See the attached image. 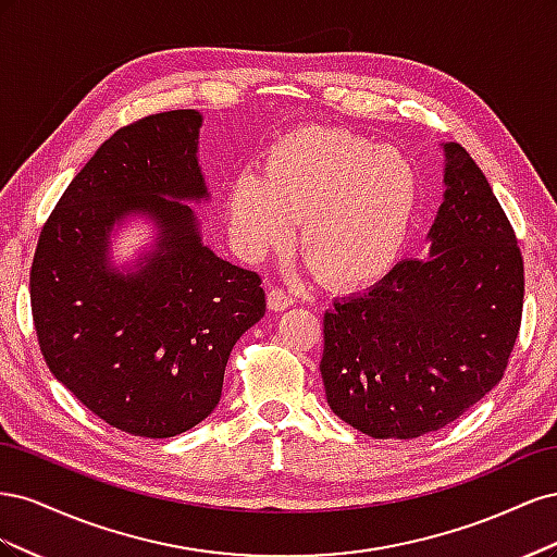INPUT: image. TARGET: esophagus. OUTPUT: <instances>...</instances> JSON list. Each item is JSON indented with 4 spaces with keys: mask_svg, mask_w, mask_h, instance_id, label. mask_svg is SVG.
<instances>
[{
    "mask_svg": "<svg viewBox=\"0 0 557 557\" xmlns=\"http://www.w3.org/2000/svg\"><path fill=\"white\" fill-rule=\"evenodd\" d=\"M267 305L272 311H283V309H288V307L295 305V297L288 295L285 290H281V288H269Z\"/></svg>",
    "mask_w": 557,
    "mask_h": 557,
    "instance_id": "obj_1",
    "label": "esophagus"
}]
</instances>
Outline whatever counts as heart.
Segmentation results:
<instances>
[{"mask_svg":"<svg viewBox=\"0 0 557 557\" xmlns=\"http://www.w3.org/2000/svg\"><path fill=\"white\" fill-rule=\"evenodd\" d=\"M420 176L399 150L346 127L301 125L267 148L264 176L242 172L227 185L225 211L237 250L262 260L293 244L330 288L383 276L409 237Z\"/></svg>","mask_w":557,"mask_h":557,"instance_id":"1","label":"heart"}]
</instances>
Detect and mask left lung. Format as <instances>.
<instances>
[{
    "label": "left lung",
    "mask_w": 557,
    "mask_h": 557,
    "mask_svg": "<svg viewBox=\"0 0 557 557\" xmlns=\"http://www.w3.org/2000/svg\"><path fill=\"white\" fill-rule=\"evenodd\" d=\"M446 199L432 258L399 262L323 320L332 411L374 440H416L460 418L504 376L518 339L525 267L491 183L446 144Z\"/></svg>",
    "instance_id": "8db88e82"
}]
</instances>
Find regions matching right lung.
I'll list each match as a JSON object with an SVG mask.
<instances>
[{"instance_id":"1","label":"right lung","mask_w":557,"mask_h":557,"mask_svg":"<svg viewBox=\"0 0 557 557\" xmlns=\"http://www.w3.org/2000/svg\"><path fill=\"white\" fill-rule=\"evenodd\" d=\"M201 115L139 117L99 146L41 227L29 269L41 356L83 407L115 430L166 440L221 401L227 358L264 315L258 272L201 246L190 207L207 197ZM129 210L163 237L139 275L106 269L108 230Z\"/></svg>"}]
</instances>
